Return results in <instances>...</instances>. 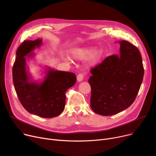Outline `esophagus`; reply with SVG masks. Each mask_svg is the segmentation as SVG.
Returning <instances> with one entry per match:
<instances>
[{
  "mask_svg": "<svg viewBox=\"0 0 156 156\" xmlns=\"http://www.w3.org/2000/svg\"><path fill=\"white\" fill-rule=\"evenodd\" d=\"M84 77V75L83 73H79L77 75V81H81L83 80Z\"/></svg>",
  "mask_w": 156,
  "mask_h": 156,
  "instance_id": "34e87169",
  "label": "esophagus"
}]
</instances>
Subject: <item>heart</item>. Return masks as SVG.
<instances>
[{
  "label": "heart",
  "instance_id": "heart-1",
  "mask_svg": "<svg viewBox=\"0 0 156 156\" xmlns=\"http://www.w3.org/2000/svg\"><path fill=\"white\" fill-rule=\"evenodd\" d=\"M94 47H85L78 48L73 52V55L76 59H84L90 55L91 56H90L88 61V63L90 65H94L101 60L104 53L103 51L100 49V50H98L92 55V54L94 52Z\"/></svg>",
  "mask_w": 156,
  "mask_h": 156
}]
</instances>
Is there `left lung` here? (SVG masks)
<instances>
[{
    "mask_svg": "<svg viewBox=\"0 0 156 156\" xmlns=\"http://www.w3.org/2000/svg\"><path fill=\"white\" fill-rule=\"evenodd\" d=\"M120 55L108 56L92 68L88 82L91 87L90 107L97 114L111 116L133 104L144 74L138 48L126 40L120 41Z\"/></svg>",
    "mask_w": 156,
    "mask_h": 156,
    "instance_id": "obj_1",
    "label": "left lung"
}]
</instances>
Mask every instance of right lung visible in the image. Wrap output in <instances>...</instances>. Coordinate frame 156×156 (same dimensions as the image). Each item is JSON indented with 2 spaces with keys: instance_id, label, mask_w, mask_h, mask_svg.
Returning a JSON list of instances; mask_svg holds the SVG:
<instances>
[{
  "instance_id": "1",
  "label": "right lung",
  "mask_w": 156,
  "mask_h": 156,
  "mask_svg": "<svg viewBox=\"0 0 156 156\" xmlns=\"http://www.w3.org/2000/svg\"><path fill=\"white\" fill-rule=\"evenodd\" d=\"M42 44V40H24L16 51L12 67L14 88L22 105L37 116L51 118L59 116L64 109L66 92L76 82V76L70 72L49 69L42 83L30 81L26 70V56ZM33 55L29 54L28 57Z\"/></svg>"
}]
</instances>
